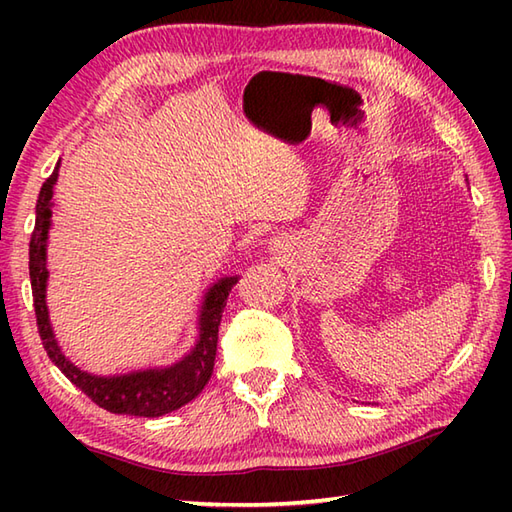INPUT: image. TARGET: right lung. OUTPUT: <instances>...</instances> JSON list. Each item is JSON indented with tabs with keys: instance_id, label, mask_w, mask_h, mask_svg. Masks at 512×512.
<instances>
[{
	"instance_id": "add662e5",
	"label": "right lung",
	"mask_w": 512,
	"mask_h": 512,
	"mask_svg": "<svg viewBox=\"0 0 512 512\" xmlns=\"http://www.w3.org/2000/svg\"><path fill=\"white\" fill-rule=\"evenodd\" d=\"M59 176V162L54 167L52 176L43 182L37 200V220L35 231L30 237V286L32 301H35L37 314V330L41 343L46 347L50 361L57 365L65 378L72 385L79 387L96 405L112 411L127 413V416H143L158 418L187 405L200 394L204 385L209 383L215 365L217 352V330H220L222 312L226 308L228 292L237 284L235 277H224L209 288L204 295L200 310V336L195 341L193 350L165 369H143V372H132L123 376H92L72 365L57 339L52 334V325L48 319L46 306V286H48V268H46V242L50 231V206H52V189Z\"/></svg>"
}]
</instances>
